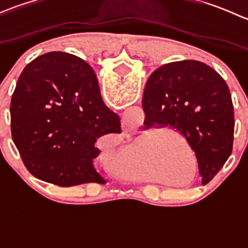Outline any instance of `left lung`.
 Instances as JSON below:
<instances>
[{
	"label": "left lung",
	"mask_w": 248,
	"mask_h": 248,
	"mask_svg": "<svg viewBox=\"0 0 248 248\" xmlns=\"http://www.w3.org/2000/svg\"><path fill=\"white\" fill-rule=\"evenodd\" d=\"M142 108L147 126H169L186 138L202 184L211 181L231 156L234 139V107L223 78L194 60L163 64L147 79Z\"/></svg>",
	"instance_id": "8db88e82"
}]
</instances>
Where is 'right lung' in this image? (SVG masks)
I'll return each mask as SVG.
<instances>
[{
	"instance_id": "right-lung-1",
	"label": "right lung",
	"mask_w": 248,
	"mask_h": 248,
	"mask_svg": "<svg viewBox=\"0 0 248 248\" xmlns=\"http://www.w3.org/2000/svg\"><path fill=\"white\" fill-rule=\"evenodd\" d=\"M12 137L27 170L60 187L106 184L93 166L97 139L121 133L89 63L51 51L30 62L11 102Z\"/></svg>"
}]
</instances>
